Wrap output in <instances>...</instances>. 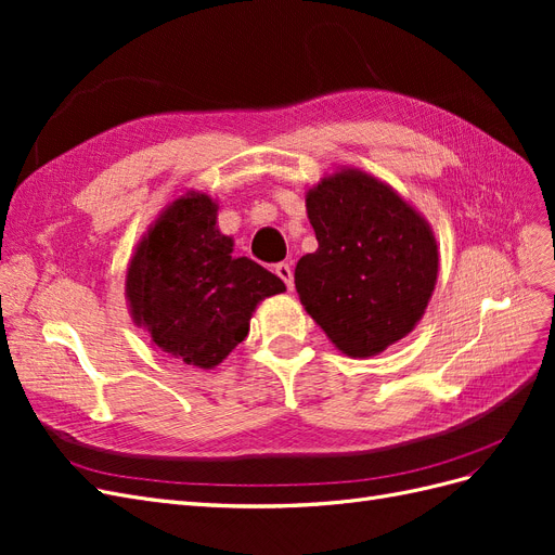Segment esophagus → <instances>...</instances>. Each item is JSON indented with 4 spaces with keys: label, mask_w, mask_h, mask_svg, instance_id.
Listing matches in <instances>:
<instances>
[{
    "label": "esophagus",
    "mask_w": 555,
    "mask_h": 555,
    "mask_svg": "<svg viewBox=\"0 0 555 555\" xmlns=\"http://www.w3.org/2000/svg\"><path fill=\"white\" fill-rule=\"evenodd\" d=\"M275 275L284 282V284H287V287L292 289L294 287V271H292V266L289 263H275Z\"/></svg>",
    "instance_id": "esophagus-1"
}]
</instances>
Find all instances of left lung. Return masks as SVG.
I'll return each mask as SVG.
<instances>
[{"label":"left lung","instance_id":"left-lung-1","mask_svg":"<svg viewBox=\"0 0 555 555\" xmlns=\"http://www.w3.org/2000/svg\"><path fill=\"white\" fill-rule=\"evenodd\" d=\"M317 251L296 263V292L331 343L375 357L422 319L438 280L433 231L391 188L361 171L324 178L306 198Z\"/></svg>","mask_w":555,"mask_h":555}]
</instances>
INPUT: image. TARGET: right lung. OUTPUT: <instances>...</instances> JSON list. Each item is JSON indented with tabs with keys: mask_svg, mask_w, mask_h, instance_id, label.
Listing matches in <instances>:
<instances>
[{
	"mask_svg": "<svg viewBox=\"0 0 555 555\" xmlns=\"http://www.w3.org/2000/svg\"><path fill=\"white\" fill-rule=\"evenodd\" d=\"M206 194L178 198L137 247L127 271L133 322L153 343L190 365L212 367L245 340L249 317L284 282L247 257L215 227Z\"/></svg>",
	"mask_w": 555,
	"mask_h": 555,
	"instance_id": "1",
	"label": "right lung"
}]
</instances>
